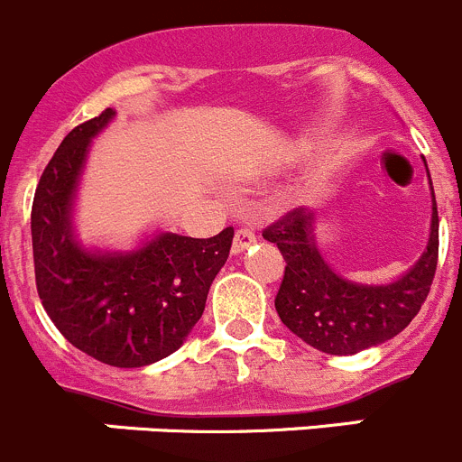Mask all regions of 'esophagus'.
Listing matches in <instances>:
<instances>
[{"label": "esophagus", "mask_w": 462, "mask_h": 462, "mask_svg": "<svg viewBox=\"0 0 462 462\" xmlns=\"http://www.w3.org/2000/svg\"><path fill=\"white\" fill-rule=\"evenodd\" d=\"M254 243H256V234H254L252 228H238V231H236L234 245H231V254L238 256V254H243L245 249L252 247Z\"/></svg>", "instance_id": "1"}]
</instances>
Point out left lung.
Instances as JSON below:
<instances>
[{
	"mask_svg": "<svg viewBox=\"0 0 462 462\" xmlns=\"http://www.w3.org/2000/svg\"><path fill=\"white\" fill-rule=\"evenodd\" d=\"M429 186L433 206L426 247L415 265L390 283H358L337 274L318 247L313 210L297 208L265 228L263 238L274 243L285 258L276 313L294 336L324 354L351 356L390 340L412 322L431 290L438 265V206L431 174Z\"/></svg>",
	"mask_w": 462,
	"mask_h": 462,
	"instance_id": "left-lung-1",
	"label": "left lung"
}]
</instances>
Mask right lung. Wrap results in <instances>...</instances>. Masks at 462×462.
<instances>
[{
  "mask_svg": "<svg viewBox=\"0 0 462 462\" xmlns=\"http://www.w3.org/2000/svg\"><path fill=\"white\" fill-rule=\"evenodd\" d=\"M113 120L106 108L79 125L47 162L31 208L33 265L42 306L69 345L104 365L144 367L174 354L199 322L234 228L206 240L158 228L131 249L83 245L74 204L90 143Z\"/></svg>",
  "mask_w": 462,
  "mask_h": 462,
  "instance_id": "right-lung-1",
  "label": "right lung"
}]
</instances>
